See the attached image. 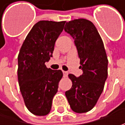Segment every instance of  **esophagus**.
Segmentation results:
<instances>
[{
    "label": "esophagus",
    "mask_w": 125,
    "mask_h": 125,
    "mask_svg": "<svg viewBox=\"0 0 125 125\" xmlns=\"http://www.w3.org/2000/svg\"><path fill=\"white\" fill-rule=\"evenodd\" d=\"M63 72V75H64V77H67V75H68V72H65V71H62Z\"/></svg>",
    "instance_id": "obj_1"
}]
</instances>
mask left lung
I'll return each instance as SVG.
<instances>
[{"label": "left lung", "instance_id": "1", "mask_svg": "<svg viewBox=\"0 0 125 125\" xmlns=\"http://www.w3.org/2000/svg\"><path fill=\"white\" fill-rule=\"evenodd\" d=\"M65 31L74 40L83 72L79 77L68 75L72 86L65 95L73 111L86 113L93 108L103 91L108 76L107 55L102 37L90 21L79 19L67 22Z\"/></svg>", "mask_w": 125, "mask_h": 125}]
</instances>
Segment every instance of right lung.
I'll return each mask as SVG.
<instances>
[{
	"mask_svg": "<svg viewBox=\"0 0 125 125\" xmlns=\"http://www.w3.org/2000/svg\"><path fill=\"white\" fill-rule=\"evenodd\" d=\"M66 21H40L28 32L18 55V81L25 105L35 115L50 112L63 74L46 67Z\"/></svg>",
	"mask_w": 125,
	"mask_h": 125,
	"instance_id": "add662e5",
	"label": "right lung"
}]
</instances>
